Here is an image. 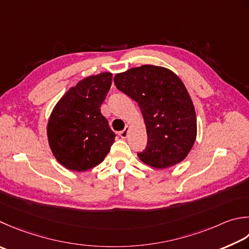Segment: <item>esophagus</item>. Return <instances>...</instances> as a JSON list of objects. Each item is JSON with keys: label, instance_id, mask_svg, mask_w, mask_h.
I'll list each match as a JSON object with an SVG mask.
<instances>
[{"label": "esophagus", "instance_id": "obj_1", "mask_svg": "<svg viewBox=\"0 0 249 249\" xmlns=\"http://www.w3.org/2000/svg\"><path fill=\"white\" fill-rule=\"evenodd\" d=\"M128 133H129V127H128V126H126V127L124 128V130H122L121 133H120L121 138H123V139L127 138L128 137Z\"/></svg>", "mask_w": 249, "mask_h": 249}]
</instances>
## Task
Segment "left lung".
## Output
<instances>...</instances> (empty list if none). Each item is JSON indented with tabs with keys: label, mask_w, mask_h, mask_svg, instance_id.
<instances>
[{
	"label": "left lung",
	"mask_w": 249,
	"mask_h": 249,
	"mask_svg": "<svg viewBox=\"0 0 249 249\" xmlns=\"http://www.w3.org/2000/svg\"><path fill=\"white\" fill-rule=\"evenodd\" d=\"M118 89L137 102L148 135L141 162L157 169L188 157L196 139V114L181 79L167 68L144 65L116 73Z\"/></svg>",
	"instance_id": "obj_1"
}]
</instances>
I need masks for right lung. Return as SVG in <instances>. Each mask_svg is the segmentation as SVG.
Returning <instances> with one entry per match:
<instances>
[{"label": "right lung", "mask_w": 249, "mask_h": 249, "mask_svg": "<svg viewBox=\"0 0 249 249\" xmlns=\"http://www.w3.org/2000/svg\"><path fill=\"white\" fill-rule=\"evenodd\" d=\"M112 84V73L87 76L58 100L47 123L48 144L67 169L85 172L109 153L115 135L100 107Z\"/></svg>", "instance_id": "1"}]
</instances>
